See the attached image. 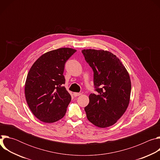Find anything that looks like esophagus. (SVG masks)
I'll list each match as a JSON object with an SVG mask.
<instances>
[{
    "label": "esophagus",
    "instance_id": "34e87169",
    "mask_svg": "<svg viewBox=\"0 0 160 160\" xmlns=\"http://www.w3.org/2000/svg\"><path fill=\"white\" fill-rule=\"evenodd\" d=\"M81 94H82L81 93H78V92H74V93H73V96H74L75 97L79 96H80Z\"/></svg>",
    "mask_w": 160,
    "mask_h": 160
}]
</instances>
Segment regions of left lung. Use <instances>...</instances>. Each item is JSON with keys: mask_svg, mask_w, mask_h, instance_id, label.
Segmentation results:
<instances>
[{"mask_svg": "<svg viewBox=\"0 0 160 160\" xmlns=\"http://www.w3.org/2000/svg\"><path fill=\"white\" fill-rule=\"evenodd\" d=\"M94 72L98 94H90L85 108L87 118L94 125L106 128L115 124L123 115L130 102L131 82L120 60L109 51H82Z\"/></svg>", "mask_w": 160, "mask_h": 160, "instance_id": "1", "label": "left lung"}]
</instances>
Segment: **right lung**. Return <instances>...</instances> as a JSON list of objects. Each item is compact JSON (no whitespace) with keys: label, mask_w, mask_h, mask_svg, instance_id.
<instances>
[{"label":"right lung","mask_w":160,"mask_h":160,"mask_svg":"<svg viewBox=\"0 0 160 160\" xmlns=\"http://www.w3.org/2000/svg\"><path fill=\"white\" fill-rule=\"evenodd\" d=\"M77 51L60 48L42 55L28 73L25 93L32 113L44 123H54L66 114L72 97L63 86L64 65Z\"/></svg>","instance_id":"obj_1"}]
</instances>
